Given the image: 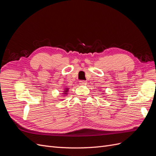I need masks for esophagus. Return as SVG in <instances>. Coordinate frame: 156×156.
Here are the masks:
<instances>
[{
    "label": "esophagus",
    "mask_w": 156,
    "mask_h": 156,
    "mask_svg": "<svg viewBox=\"0 0 156 156\" xmlns=\"http://www.w3.org/2000/svg\"><path fill=\"white\" fill-rule=\"evenodd\" d=\"M87 83V82L85 81H79V84H81V85H85Z\"/></svg>",
    "instance_id": "esophagus-1"
}]
</instances>
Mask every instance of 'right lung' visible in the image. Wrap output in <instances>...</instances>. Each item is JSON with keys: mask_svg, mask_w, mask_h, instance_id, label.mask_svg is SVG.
Segmentation results:
<instances>
[{"mask_svg": "<svg viewBox=\"0 0 156 156\" xmlns=\"http://www.w3.org/2000/svg\"><path fill=\"white\" fill-rule=\"evenodd\" d=\"M69 88H67V87H65V88H64V90L62 91L63 92L62 93V96H64V97H65V96H66L67 95H68V91H69Z\"/></svg>", "mask_w": 156, "mask_h": 156, "instance_id": "right-lung-1", "label": "right lung"}]
</instances>
